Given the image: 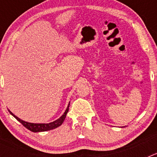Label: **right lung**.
Masks as SVG:
<instances>
[{
  "label": "right lung",
  "mask_w": 157,
  "mask_h": 157,
  "mask_svg": "<svg viewBox=\"0 0 157 157\" xmlns=\"http://www.w3.org/2000/svg\"><path fill=\"white\" fill-rule=\"evenodd\" d=\"M69 105H70V102H69L68 105H67V108L66 109L65 112H63V114L62 115L59 119H57L56 120L53 122H51L49 123H28V122H26L23 120H20L19 117H17L16 116L12 113L10 110H8V112H10V114L12 115L13 117H15L19 123H21L23 126L27 129L30 130V131L34 133L37 132H43V131H47V130H53V129L56 128V127H59V126L62 125V123L64 121L65 118H66L67 114L69 110Z\"/></svg>",
  "instance_id": "obj_1"
}]
</instances>
